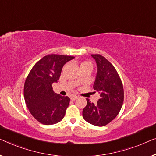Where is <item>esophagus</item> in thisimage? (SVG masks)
<instances>
[{"mask_svg": "<svg viewBox=\"0 0 156 156\" xmlns=\"http://www.w3.org/2000/svg\"><path fill=\"white\" fill-rule=\"evenodd\" d=\"M77 98H78V97L76 96V95H75V96H72V97H71V100L74 101V100H76V99H77Z\"/></svg>", "mask_w": 156, "mask_h": 156, "instance_id": "34e87169", "label": "esophagus"}]
</instances>
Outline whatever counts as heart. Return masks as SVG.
I'll use <instances>...</instances> for the list:
<instances>
[{
	"instance_id": "b5f03b06",
	"label": "heart",
	"mask_w": 156,
	"mask_h": 156,
	"mask_svg": "<svg viewBox=\"0 0 156 156\" xmlns=\"http://www.w3.org/2000/svg\"><path fill=\"white\" fill-rule=\"evenodd\" d=\"M83 65H90V66H91V64H90L89 62H82V63H81V64H80V66H83Z\"/></svg>"
}]
</instances>
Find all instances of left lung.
Instances as JSON below:
<instances>
[{
	"label": "left lung",
	"instance_id": "obj_1",
	"mask_svg": "<svg viewBox=\"0 0 156 156\" xmlns=\"http://www.w3.org/2000/svg\"><path fill=\"white\" fill-rule=\"evenodd\" d=\"M97 64V73L93 85L94 92L100 93L97 104L86 99L83 108L85 121L95 126H104L111 122L119 113L124 101L123 85L113 65L101 55H91Z\"/></svg>",
	"mask_w": 156,
	"mask_h": 156
}]
</instances>
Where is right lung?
Masks as SVG:
<instances>
[{
    "instance_id": "right-lung-1",
    "label": "right lung",
    "mask_w": 156,
    "mask_h": 156,
    "mask_svg": "<svg viewBox=\"0 0 156 156\" xmlns=\"http://www.w3.org/2000/svg\"><path fill=\"white\" fill-rule=\"evenodd\" d=\"M73 58L46 55L36 62L27 76L24 86V100L31 114L42 124H56L64 117L70 98L56 94L52 85L59 80L64 65Z\"/></svg>"
}]
</instances>
